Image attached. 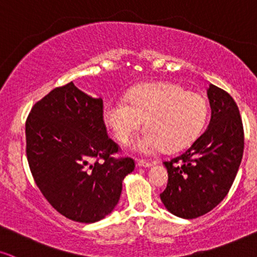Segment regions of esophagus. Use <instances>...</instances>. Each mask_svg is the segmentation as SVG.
I'll list each match as a JSON object with an SVG mask.
<instances>
[{
  "instance_id": "1",
  "label": "esophagus",
  "mask_w": 257,
  "mask_h": 257,
  "mask_svg": "<svg viewBox=\"0 0 257 257\" xmlns=\"http://www.w3.org/2000/svg\"><path fill=\"white\" fill-rule=\"evenodd\" d=\"M137 166L138 167H144V168H150L151 166H153V163L147 162V161H144V160H138L137 161Z\"/></svg>"
}]
</instances>
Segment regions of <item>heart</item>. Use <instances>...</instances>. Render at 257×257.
Listing matches in <instances>:
<instances>
[{
  "instance_id": "b5f03b06",
  "label": "heart",
  "mask_w": 257,
  "mask_h": 257,
  "mask_svg": "<svg viewBox=\"0 0 257 257\" xmlns=\"http://www.w3.org/2000/svg\"><path fill=\"white\" fill-rule=\"evenodd\" d=\"M207 116L201 95L173 83H145L132 88L126 101L106 103L103 121L120 144H127L145 120L147 131L138 142L143 153L163 147L177 150L200 135Z\"/></svg>"
}]
</instances>
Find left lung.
<instances>
[{
	"instance_id": "8db88e82",
	"label": "left lung",
	"mask_w": 257,
	"mask_h": 257,
	"mask_svg": "<svg viewBox=\"0 0 257 257\" xmlns=\"http://www.w3.org/2000/svg\"><path fill=\"white\" fill-rule=\"evenodd\" d=\"M211 119L205 132L163 164L168 185L161 200L170 213L193 219L213 210L229 193L244 149L239 109L225 90L210 84Z\"/></svg>"
}]
</instances>
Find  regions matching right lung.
I'll return each mask as SVG.
<instances>
[{"label": "right lung", "mask_w": 257, "mask_h": 257, "mask_svg": "<svg viewBox=\"0 0 257 257\" xmlns=\"http://www.w3.org/2000/svg\"><path fill=\"white\" fill-rule=\"evenodd\" d=\"M118 150L107 135L102 99L72 82L50 91L28 114L31 173L46 200L69 219L90 224L114 210L123 177L135 169L132 158L112 157Z\"/></svg>", "instance_id": "add662e5"}]
</instances>
